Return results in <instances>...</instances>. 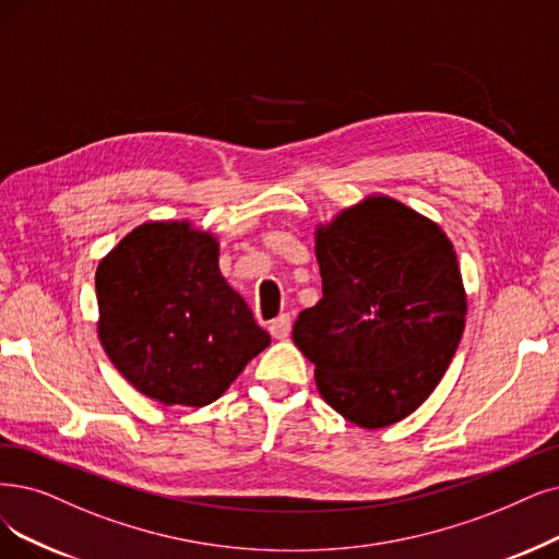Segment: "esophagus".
Listing matches in <instances>:
<instances>
[{"instance_id":"34e87169","label":"esophagus","mask_w":559,"mask_h":559,"mask_svg":"<svg viewBox=\"0 0 559 559\" xmlns=\"http://www.w3.org/2000/svg\"><path fill=\"white\" fill-rule=\"evenodd\" d=\"M267 330H271V334L275 340H286L288 332H292V317L288 314H280L277 319L271 321V325H267Z\"/></svg>"}]
</instances>
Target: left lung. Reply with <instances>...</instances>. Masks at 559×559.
I'll list each match as a JSON object with an SVG mask.
<instances>
[{
	"instance_id": "8db88e82",
	"label": "left lung",
	"mask_w": 559,
	"mask_h": 559,
	"mask_svg": "<svg viewBox=\"0 0 559 559\" xmlns=\"http://www.w3.org/2000/svg\"><path fill=\"white\" fill-rule=\"evenodd\" d=\"M323 298L302 309L294 342L325 404L362 429L417 411L448 371L467 298L440 225L369 194L314 231Z\"/></svg>"
}]
</instances>
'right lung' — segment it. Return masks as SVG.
Here are the masks:
<instances>
[{
  "mask_svg": "<svg viewBox=\"0 0 559 559\" xmlns=\"http://www.w3.org/2000/svg\"><path fill=\"white\" fill-rule=\"evenodd\" d=\"M219 242L188 219L144 222L98 263V337L126 381L163 406L227 392L271 334L219 273Z\"/></svg>",
  "mask_w": 559,
  "mask_h": 559,
  "instance_id": "add662e5",
  "label": "right lung"
}]
</instances>
